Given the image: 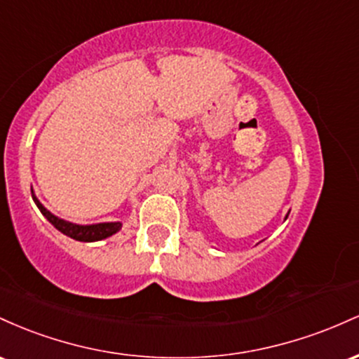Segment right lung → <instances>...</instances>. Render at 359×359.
I'll return each instance as SVG.
<instances>
[{
  "label": "right lung",
  "instance_id": "right-lung-1",
  "mask_svg": "<svg viewBox=\"0 0 359 359\" xmlns=\"http://www.w3.org/2000/svg\"><path fill=\"white\" fill-rule=\"evenodd\" d=\"M32 198H34L35 205L39 207V210L42 212V215L46 217L49 222L57 229L59 232H62L64 236L71 237L74 241H81V243H95V241H102L107 239V237L114 236L122 229V222H100V224H88V225H81V224H72L69 220L59 219L57 215L47 210L40 200L35 196L34 190H32Z\"/></svg>",
  "mask_w": 359,
  "mask_h": 359
}]
</instances>
